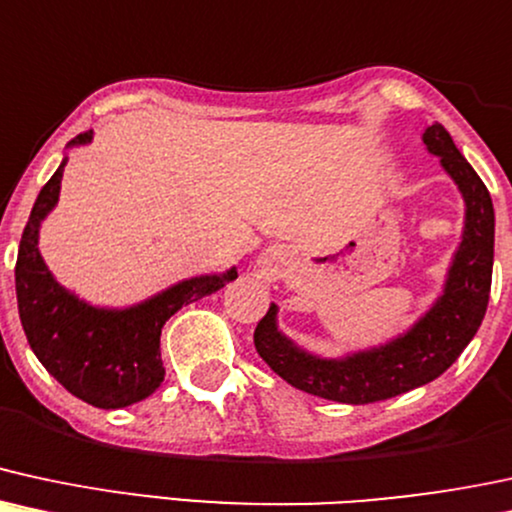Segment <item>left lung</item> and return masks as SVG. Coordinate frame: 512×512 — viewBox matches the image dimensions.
<instances>
[{
    "mask_svg": "<svg viewBox=\"0 0 512 512\" xmlns=\"http://www.w3.org/2000/svg\"><path fill=\"white\" fill-rule=\"evenodd\" d=\"M424 143L441 158L467 206L465 234L448 270L446 290L410 333L345 359H321L292 345L275 326L278 306L270 304L254 330V345L263 362L290 386L347 405L395 398L441 376L482 326L494 270V203L441 124L426 126Z\"/></svg>",
    "mask_w": 512,
    "mask_h": 512,
    "instance_id": "1",
    "label": "left lung"
}]
</instances>
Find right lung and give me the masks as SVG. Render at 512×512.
I'll use <instances>...</instances> for the list:
<instances>
[{
	"mask_svg": "<svg viewBox=\"0 0 512 512\" xmlns=\"http://www.w3.org/2000/svg\"><path fill=\"white\" fill-rule=\"evenodd\" d=\"M93 131L71 138L81 146ZM66 158L35 201L16 258V299L30 350L78 400L100 410H119L146 400L165 381L160 333L184 304L222 290L237 270L203 275L170 287L131 309H95L59 287L38 251L40 222L59 198Z\"/></svg>",
	"mask_w": 512,
	"mask_h": 512,
	"instance_id": "1",
	"label": "right lung"
}]
</instances>
